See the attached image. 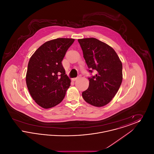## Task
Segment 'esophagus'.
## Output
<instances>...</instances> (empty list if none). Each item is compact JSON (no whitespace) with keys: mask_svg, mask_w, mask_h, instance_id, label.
I'll use <instances>...</instances> for the list:
<instances>
[{"mask_svg":"<svg viewBox=\"0 0 154 154\" xmlns=\"http://www.w3.org/2000/svg\"><path fill=\"white\" fill-rule=\"evenodd\" d=\"M79 77H75V78H73V79H72V81H75L77 79H79Z\"/></svg>","mask_w":154,"mask_h":154,"instance_id":"1","label":"esophagus"}]
</instances>
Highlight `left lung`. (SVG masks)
Masks as SVG:
<instances>
[{
  "label": "left lung",
  "instance_id": "obj_1",
  "mask_svg": "<svg viewBox=\"0 0 154 154\" xmlns=\"http://www.w3.org/2000/svg\"><path fill=\"white\" fill-rule=\"evenodd\" d=\"M83 57L91 74L84 100L96 107L108 104L117 93L122 81V64L114 50L95 38L79 39ZM93 71L97 74L91 75Z\"/></svg>",
  "mask_w": 154,
  "mask_h": 154
}]
</instances>
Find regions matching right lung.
I'll return each mask as SVG.
<instances>
[{"label": "right lung", "mask_w": 154, "mask_h": 154, "mask_svg": "<svg viewBox=\"0 0 154 154\" xmlns=\"http://www.w3.org/2000/svg\"><path fill=\"white\" fill-rule=\"evenodd\" d=\"M74 39L58 38L41 45L30 59L26 82L38 105L51 108L61 102L70 86L62 61Z\"/></svg>", "instance_id": "add662e5"}]
</instances>
